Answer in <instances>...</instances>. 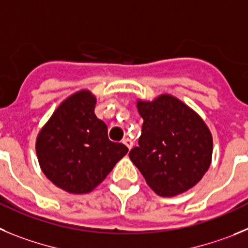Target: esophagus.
Returning a JSON list of instances; mask_svg holds the SVG:
<instances>
[{
    "label": "esophagus",
    "instance_id": "esophagus-1",
    "mask_svg": "<svg viewBox=\"0 0 248 248\" xmlns=\"http://www.w3.org/2000/svg\"><path fill=\"white\" fill-rule=\"evenodd\" d=\"M124 146H126L128 149H131V148H132V147H133L132 140H129V138H124Z\"/></svg>",
    "mask_w": 248,
    "mask_h": 248
}]
</instances>
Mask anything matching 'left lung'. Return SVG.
Returning <instances> with one entry per match:
<instances>
[{
	"mask_svg": "<svg viewBox=\"0 0 248 248\" xmlns=\"http://www.w3.org/2000/svg\"><path fill=\"white\" fill-rule=\"evenodd\" d=\"M143 119L138 147L129 159L159 196L185 193L202 180L211 164L213 136L204 120L173 95L138 99Z\"/></svg>",
	"mask_w": 248,
	"mask_h": 248,
	"instance_id": "obj_1",
	"label": "left lung"
}]
</instances>
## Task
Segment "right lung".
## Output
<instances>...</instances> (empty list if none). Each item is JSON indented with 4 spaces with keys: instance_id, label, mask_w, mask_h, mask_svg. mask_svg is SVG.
<instances>
[{
    "instance_id": "right-lung-1",
    "label": "right lung",
    "mask_w": 248,
    "mask_h": 248,
    "mask_svg": "<svg viewBox=\"0 0 248 248\" xmlns=\"http://www.w3.org/2000/svg\"><path fill=\"white\" fill-rule=\"evenodd\" d=\"M95 105L96 96L90 90L71 93L60 102L35 140L44 175L70 194L93 191L128 152L124 144L108 140V126L93 112Z\"/></svg>"
}]
</instances>
